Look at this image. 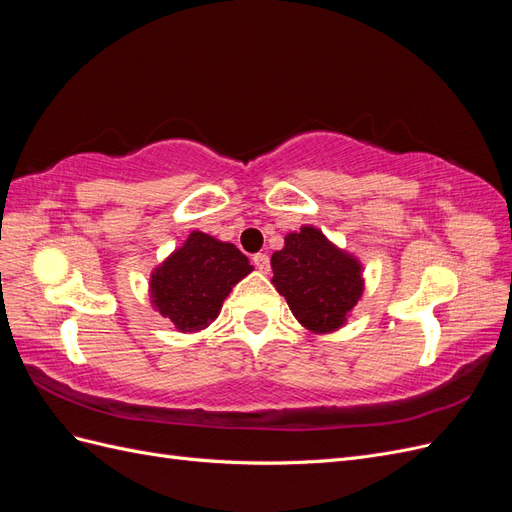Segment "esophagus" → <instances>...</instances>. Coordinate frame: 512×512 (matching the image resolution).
I'll use <instances>...</instances> for the list:
<instances>
[{
  "label": "esophagus",
  "instance_id": "1",
  "mask_svg": "<svg viewBox=\"0 0 512 512\" xmlns=\"http://www.w3.org/2000/svg\"><path fill=\"white\" fill-rule=\"evenodd\" d=\"M252 262H254V267H256L260 273H269V271H271V262H269V256H267V254H256V256L252 258Z\"/></svg>",
  "mask_w": 512,
  "mask_h": 512
}]
</instances>
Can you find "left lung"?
<instances>
[{"label":"left lung","instance_id":"8db88e82","mask_svg":"<svg viewBox=\"0 0 512 512\" xmlns=\"http://www.w3.org/2000/svg\"><path fill=\"white\" fill-rule=\"evenodd\" d=\"M271 267V284L301 327L316 335L342 329L365 290L361 260L316 226L288 232L282 250L271 256Z\"/></svg>","mask_w":512,"mask_h":512}]
</instances>
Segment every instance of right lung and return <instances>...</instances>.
<instances>
[{
	"mask_svg": "<svg viewBox=\"0 0 512 512\" xmlns=\"http://www.w3.org/2000/svg\"><path fill=\"white\" fill-rule=\"evenodd\" d=\"M254 267L235 245L192 230L149 277L151 307L179 333H198L220 316L224 299Z\"/></svg>",
	"mask_w": 512,
	"mask_h": 512,
	"instance_id": "1",
	"label": "right lung"
}]
</instances>
